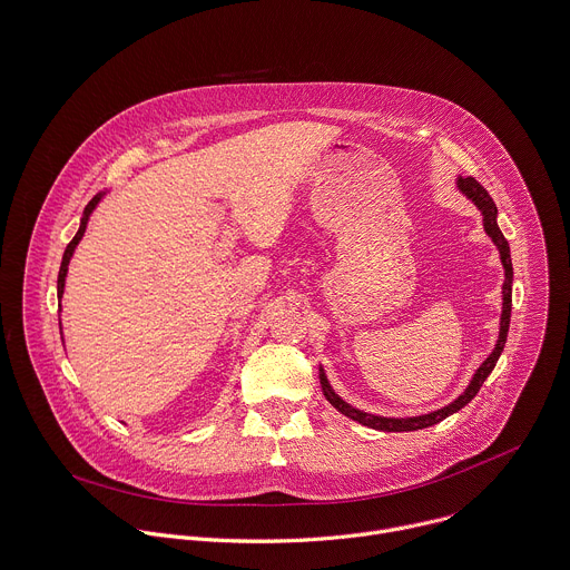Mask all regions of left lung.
Masks as SVG:
<instances>
[{
  "instance_id": "left-lung-1",
  "label": "left lung",
  "mask_w": 570,
  "mask_h": 570,
  "mask_svg": "<svg viewBox=\"0 0 570 570\" xmlns=\"http://www.w3.org/2000/svg\"><path fill=\"white\" fill-rule=\"evenodd\" d=\"M458 189L480 209L482 214V225H484V232L492 236L494 246L499 248V255H501V262H503V268H505V282H503V313H501V332H499V341L494 345V352L487 356L482 361V365L475 370L471 383L466 385V390L455 399L451 401L449 405H444V409L435 411V413H429V415H420V417H381V415H370V413H363L358 409H354V405H350L347 401H343L334 387L330 385L327 376H324V370H320V385H322V392L324 396H327V401L334 405V409L338 413H343L345 417L367 426V429H376V431H385V433H401V431H420V429H429L433 424H440L442 420H446L449 415L458 413L460 409H464V405L478 394V390L482 387L484 379L492 374V370L497 367V361L499 356L503 354V347H505V341H508V330H510V315H512V277H514V271H512V257H510V243L508 238L503 236L499 223H497V203L492 200V196L487 194V189L473 180V178H458Z\"/></svg>"
}]
</instances>
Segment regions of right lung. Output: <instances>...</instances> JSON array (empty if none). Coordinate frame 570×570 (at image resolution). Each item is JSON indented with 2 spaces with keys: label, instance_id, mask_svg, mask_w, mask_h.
Masks as SVG:
<instances>
[{
  "label": "right lung",
  "instance_id": "add662e5",
  "mask_svg": "<svg viewBox=\"0 0 570 570\" xmlns=\"http://www.w3.org/2000/svg\"><path fill=\"white\" fill-rule=\"evenodd\" d=\"M104 198V194H97L90 203H88V207H86V212H83V218H80V227H78V232H76V236L69 240V246L65 248V255H62V264H60V273H58V299L62 297V293H65V277H67V266H69V259H71V255H73V250H76V246H78V240L83 238V234H86V227H88V220H90V214L95 212V207L99 205V200Z\"/></svg>",
  "mask_w": 570,
  "mask_h": 570
}]
</instances>
